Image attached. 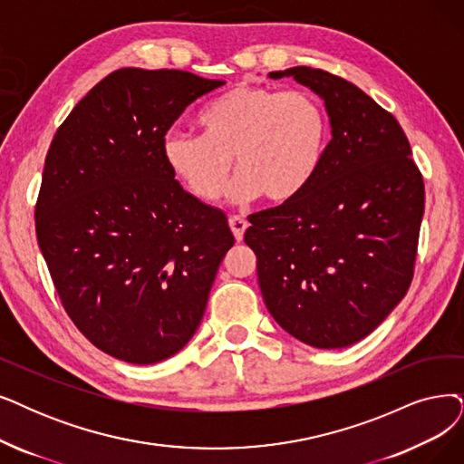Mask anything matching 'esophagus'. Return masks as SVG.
Returning <instances> with one entry per match:
<instances>
[{"label": "esophagus", "mask_w": 464, "mask_h": 464, "mask_svg": "<svg viewBox=\"0 0 464 464\" xmlns=\"http://www.w3.org/2000/svg\"><path fill=\"white\" fill-rule=\"evenodd\" d=\"M228 225H230V230H232V234H234V237L237 239V242H242L244 239V234H246V230H247V227H249V222L246 220V218H242V217H230L228 218Z\"/></svg>", "instance_id": "obj_1"}]
</instances>
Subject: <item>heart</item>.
<instances>
[{
    "label": "heart",
    "mask_w": 464,
    "mask_h": 464,
    "mask_svg": "<svg viewBox=\"0 0 464 464\" xmlns=\"http://www.w3.org/2000/svg\"><path fill=\"white\" fill-rule=\"evenodd\" d=\"M201 135L169 131L161 140L169 171L201 201L228 187L236 203L261 198L284 206L316 179L325 156L329 121L322 102L303 89L237 85L199 116Z\"/></svg>",
    "instance_id": "b5f03b06"
}]
</instances>
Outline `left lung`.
I'll use <instances>...</instances> for the list:
<instances>
[{
	"label": "left lung",
	"mask_w": 464,
	"mask_h": 464,
	"mask_svg": "<svg viewBox=\"0 0 464 464\" xmlns=\"http://www.w3.org/2000/svg\"><path fill=\"white\" fill-rule=\"evenodd\" d=\"M324 101L331 140L310 187L249 217L246 244L272 318L314 348L367 337L410 289L424 213L422 175L396 118L329 72L295 66Z\"/></svg>",
	"instance_id": "8db88e82"
}]
</instances>
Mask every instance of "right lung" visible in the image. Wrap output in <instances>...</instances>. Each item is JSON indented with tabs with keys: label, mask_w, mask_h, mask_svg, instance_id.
<instances>
[{
	"label": "right lung",
	"mask_w": 464,
	"mask_h": 464,
	"mask_svg": "<svg viewBox=\"0 0 464 464\" xmlns=\"http://www.w3.org/2000/svg\"><path fill=\"white\" fill-rule=\"evenodd\" d=\"M225 85L184 70L121 68L57 129L35 234L63 306L83 335L127 363L168 360L203 318L234 246L227 215L184 190L161 140Z\"/></svg>",
	"instance_id": "obj_1"
}]
</instances>
